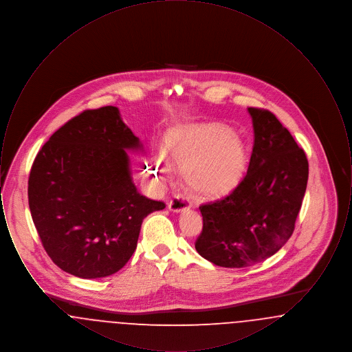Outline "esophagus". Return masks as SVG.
I'll return each instance as SVG.
<instances>
[{"label": "esophagus", "mask_w": 352, "mask_h": 352, "mask_svg": "<svg viewBox=\"0 0 352 352\" xmlns=\"http://www.w3.org/2000/svg\"><path fill=\"white\" fill-rule=\"evenodd\" d=\"M168 207L170 211L178 214V212H184L186 210H188L190 208V203H188V201H186L184 198L175 197L174 199L168 201Z\"/></svg>", "instance_id": "esophagus-1"}]
</instances>
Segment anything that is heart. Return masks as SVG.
<instances>
[{"label":"heart","mask_w":352,"mask_h":352,"mask_svg":"<svg viewBox=\"0 0 352 352\" xmlns=\"http://www.w3.org/2000/svg\"><path fill=\"white\" fill-rule=\"evenodd\" d=\"M241 138L219 124H187L168 132L162 153L149 164L151 175L162 182L170 164L182 168L186 184L203 197H218L240 184L247 168Z\"/></svg>","instance_id":"1"}]
</instances>
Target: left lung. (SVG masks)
<instances>
[{"label": "left lung", "instance_id": "1", "mask_svg": "<svg viewBox=\"0 0 352 352\" xmlns=\"http://www.w3.org/2000/svg\"><path fill=\"white\" fill-rule=\"evenodd\" d=\"M248 113L254 141L247 175L228 197L199 207L203 230L195 250L223 268L251 267L283 248L309 178L305 151L277 118L258 108Z\"/></svg>", "mask_w": 352, "mask_h": 352}]
</instances>
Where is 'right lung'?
Wrapping results in <instances>:
<instances>
[{
  "label": "right lung",
  "instance_id": "1",
  "mask_svg": "<svg viewBox=\"0 0 352 352\" xmlns=\"http://www.w3.org/2000/svg\"><path fill=\"white\" fill-rule=\"evenodd\" d=\"M142 151L109 105L71 118L36 154L29 207L43 248L62 270L87 280L116 273L137 248L142 220L165 208L134 186L128 151Z\"/></svg>",
  "mask_w": 352,
  "mask_h": 352
}]
</instances>
